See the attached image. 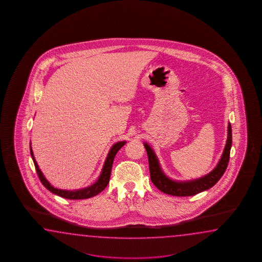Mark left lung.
<instances>
[{"instance_id": "left-lung-1", "label": "left lung", "mask_w": 262, "mask_h": 262, "mask_svg": "<svg viewBox=\"0 0 262 262\" xmlns=\"http://www.w3.org/2000/svg\"><path fill=\"white\" fill-rule=\"evenodd\" d=\"M232 143V134H231V124L228 123V139L223 151L222 156L218 162L216 167L212 171L208 173L201 178L179 182L173 181L168 178L167 175L162 170L156 152L150 147V145L144 143L145 149L148 155L149 159V167H150V180L152 184L156 185L158 189L165 194L176 195V196H186L194 195L201 193L202 191L210 189L214 184L217 183L223 174L226 171L229 161V154Z\"/></svg>"}]
</instances>
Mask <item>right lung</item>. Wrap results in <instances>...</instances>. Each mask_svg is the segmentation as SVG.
<instances>
[{"label":"right lung","mask_w":262,"mask_h":262,"mask_svg":"<svg viewBox=\"0 0 262 262\" xmlns=\"http://www.w3.org/2000/svg\"><path fill=\"white\" fill-rule=\"evenodd\" d=\"M125 143H126V141H119L117 143L113 145L112 149L108 151V155L106 156V161H105L104 167H103L102 172H101L98 180L95 182V184L90 185L88 187L78 190L58 189V188H55L54 186H52L49 183V181L45 178L43 173L40 170L39 167H38L37 163L34 159V152L32 150L31 144H30V150H31V156L33 158L36 172L38 174V177H39L41 183L43 184L47 189L50 190L51 193H53V194L57 195H60L61 198H64L67 200H84V199H89L92 196H95L106 188V185L110 182V178H111V172H112V164H113L114 157L116 156L118 150H120Z\"/></svg>","instance_id":"1"}]
</instances>
